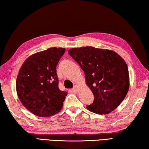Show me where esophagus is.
<instances>
[{
	"label": "esophagus",
	"mask_w": 149,
	"mask_h": 149,
	"mask_svg": "<svg viewBox=\"0 0 149 149\" xmlns=\"http://www.w3.org/2000/svg\"><path fill=\"white\" fill-rule=\"evenodd\" d=\"M72 91L73 92H74V93H77V86H74V88H72Z\"/></svg>",
	"instance_id": "1"
}]
</instances>
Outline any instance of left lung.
<instances>
[{"mask_svg": "<svg viewBox=\"0 0 149 149\" xmlns=\"http://www.w3.org/2000/svg\"><path fill=\"white\" fill-rule=\"evenodd\" d=\"M68 54L85 74L86 84L94 94L87 109L100 114H109L118 106L128 92V69L124 59L112 50L93 47L72 48Z\"/></svg>", "mask_w": 149, "mask_h": 149, "instance_id": "obj_1", "label": "left lung"}]
</instances>
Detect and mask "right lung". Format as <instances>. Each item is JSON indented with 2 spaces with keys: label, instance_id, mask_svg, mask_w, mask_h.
I'll return each mask as SVG.
<instances>
[{
  "label": "right lung",
  "instance_id": "obj_1",
  "mask_svg": "<svg viewBox=\"0 0 149 149\" xmlns=\"http://www.w3.org/2000/svg\"><path fill=\"white\" fill-rule=\"evenodd\" d=\"M65 52V48L52 47L36 53L19 70L16 81L18 97L37 116H51L63 107L68 94L59 89L56 66Z\"/></svg>",
  "mask_w": 149,
  "mask_h": 149
}]
</instances>
